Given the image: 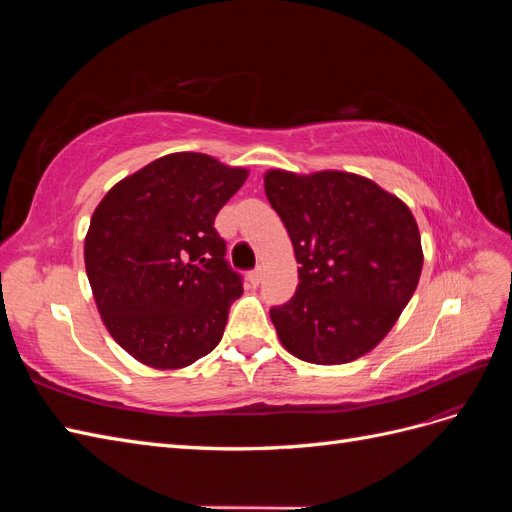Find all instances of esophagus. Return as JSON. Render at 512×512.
<instances>
[{
	"instance_id": "obj_1",
	"label": "esophagus",
	"mask_w": 512,
	"mask_h": 512,
	"mask_svg": "<svg viewBox=\"0 0 512 512\" xmlns=\"http://www.w3.org/2000/svg\"><path fill=\"white\" fill-rule=\"evenodd\" d=\"M247 280H250L252 286H258V284L262 282V271H260V269L250 271V273H247Z\"/></svg>"
}]
</instances>
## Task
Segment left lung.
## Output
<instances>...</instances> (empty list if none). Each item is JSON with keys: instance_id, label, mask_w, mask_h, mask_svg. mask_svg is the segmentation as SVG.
Instances as JSON below:
<instances>
[{"instance_id": "1", "label": "left lung", "mask_w": 512, "mask_h": 512, "mask_svg": "<svg viewBox=\"0 0 512 512\" xmlns=\"http://www.w3.org/2000/svg\"><path fill=\"white\" fill-rule=\"evenodd\" d=\"M265 192L299 262L294 297L271 307L284 348L316 365L376 348L408 305L423 269L412 211L371 179L269 170Z\"/></svg>"}]
</instances>
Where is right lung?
<instances>
[{
	"label": "right lung",
	"mask_w": 512,
	"mask_h": 512,
	"mask_svg": "<svg viewBox=\"0 0 512 512\" xmlns=\"http://www.w3.org/2000/svg\"><path fill=\"white\" fill-rule=\"evenodd\" d=\"M247 179L205 153H170L121 179L85 237V269L115 342L156 369L188 367L220 344L243 282L215 215Z\"/></svg>",
	"instance_id": "obj_1"
}]
</instances>
